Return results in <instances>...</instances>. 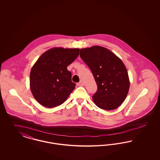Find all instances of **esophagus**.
<instances>
[{
	"mask_svg": "<svg viewBox=\"0 0 160 160\" xmlns=\"http://www.w3.org/2000/svg\"><path fill=\"white\" fill-rule=\"evenodd\" d=\"M77 85L78 86H83V83L82 82H79V83H77Z\"/></svg>",
	"mask_w": 160,
	"mask_h": 160,
	"instance_id": "34e87169",
	"label": "esophagus"
}]
</instances>
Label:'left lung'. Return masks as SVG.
<instances>
[{
    "mask_svg": "<svg viewBox=\"0 0 160 160\" xmlns=\"http://www.w3.org/2000/svg\"><path fill=\"white\" fill-rule=\"evenodd\" d=\"M80 56L91 69L97 84L98 90L92 96L95 105L106 110L120 106L129 89L128 74L122 60L99 46L81 48Z\"/></svg>",
    "mask_w": 160,
    "mask_h": 160,
    "instance_id": "obj_1",
    "label": "left lung"
}]
</instances>
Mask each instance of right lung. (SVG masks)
Here are the masks:
<instances>
[{
    "label": "right lung",
    "mask_w": 160,
    "mask_h": 160,
    "mask_svg": "<svg viewBox=\"0 0 160 160\" xmlns=\"http://www.w3.org/2000/svg\"><path fill=\"white\" fill-rule=\"evenodd\" d=\"M79 48H52L38 58L31 69L30 88L32 93L42 106H60L74 89L71 72L67 67L76 60Z\"/></svg>",
    "instance_id": "1"
}]
</instances>
